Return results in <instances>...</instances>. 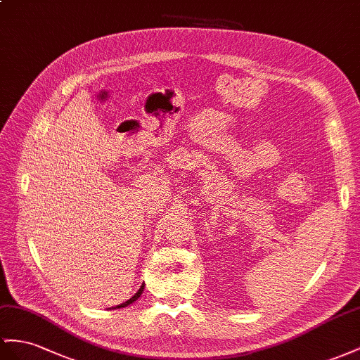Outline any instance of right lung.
<instances>
[{"mask_svg":"<svg viewBox=\"0 0 360 360\" xmlns=\"http://www.w3.org/2000/svg\"><path fill=\"white\" fill-rule=\"evenodd\" d=\"M143 289H144V285H141V288H140V290H138L135 295H134V297L131 298V300H127L126 302H123V304H120V306H117L115 309H120V307H126V306H129V304H132L134 301H136L138 298H140V295L143 293Z\"/></svg>","mask_w":360,"mask_h":360,"instance_id":"add662e5","label":"right lung"}]
</instances>
